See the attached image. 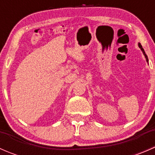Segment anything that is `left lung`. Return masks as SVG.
Masks as SVG:
<instances>
[{
	"label": "left lung",
	"instance_id": "left-lung-1",
	"mask_svg": "<svg viewBox=\"0 0 155 155\" xmlns=\"http://www.w3.org/2000/svg\"><path fill=\"white\" fill-rule=\"evenodd\" d=\"M139 46H140V48H141V50H142V51H143V54H144V55H145V58H146V61H148V57H147V55H146V54H145V51H144V49H143V46H142V45H141V44H140V43H139Z\"/></svg>",
	"mask_w": 155,
	"mask_h": 155
}]
</instances>
